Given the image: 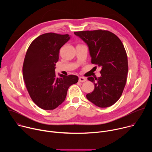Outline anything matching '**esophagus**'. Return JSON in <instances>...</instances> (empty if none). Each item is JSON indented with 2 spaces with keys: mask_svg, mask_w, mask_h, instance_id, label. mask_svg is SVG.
Returning a JSON list of instances; mask_svg holds the SVG:
<instances>
[{
  "mask_svg": "<svg viewBox=\"0 0 152 152\" xmlns=\"http://www.w3.org/2000/svg\"><path fill=\"white\" fill-rule=\"evenodd\" d=\"M86 80V79L85 77H79V81L80 82H85Z\"/></svg>",
  "mask_w": 152,
  "mask_h": 152,
  "instance_id": "34e87169",
  "label": "esophagus"
}]
</instances>
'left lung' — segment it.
Wrapping results in <instances>:
<instances>
[{
	"label": "left lung",
	"instance_id": "obj_1",
	"mask_svg": "<svg viewBox=\"0 0 152 152\" xmlns=\"http://www.w3.org/2000/svg\"><path fill=\"white\" fill-rule=\"evenodd\" d=\"M88 47L91 63L102 68L99 77H88L94 90L87 99L100 107L113 105L121 97L128 72L127 56L121 40L114 34L102 30L75 32Z\"/></svg>",
	"mask_w": 152,
	"mask_h": 152
}]
</instances>
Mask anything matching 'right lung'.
Masks as SVG:
<instances>
[{"mask_svg": "<svg viewBox=\"0 0 152 152\" xmlns=\"http://www.w3.org/2000/svg\"><path fill=\"white\" fill-rule=\"evenodd\" d=\"M69 35L46 33L35 38L29 46L23 66V76L33 102L45 110H53L66 99L69 86L78 82L75 75L56 77L55 66L61 47Z\"/></svg>", "mask_w": 152, "mask_h": 152, "instance_id": "obj_1", "label": "right lung"}]
</instances>
